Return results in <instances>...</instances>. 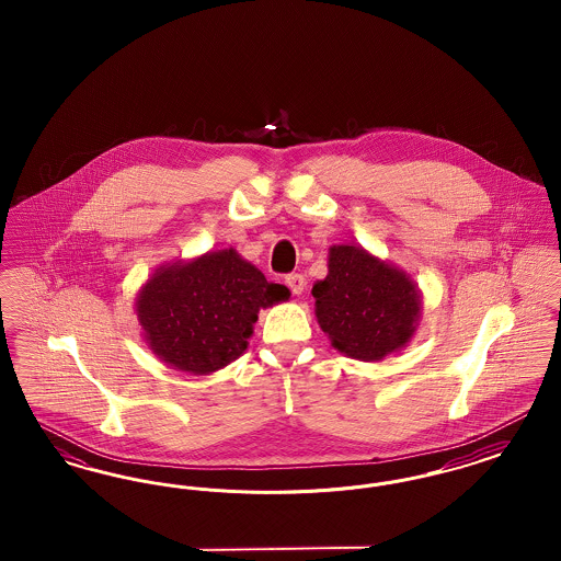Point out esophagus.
<instances>
[{"instance_id": "34e87169", "label": "esophagus", "mask_w": 561, "mask_h": 561, "mask_svg": "<svg viewBox=\"0 0 561 561\" xmlns=\"http://www.w3.org/2000/svg\"><path fill=\"white\" fill-rule=\"evenodd\" d=\"M286 284H288V288H290L296 296H300V294L307 290V279H305L300 273L288 275V277H286Z\"/></svg>"}]
</instances>
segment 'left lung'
<instances>
[{"instance_id":"1","label":"left lung","mask_w":561,"mask_h":561,"mask_svg":"<svg viewBox=\"0 0 561 561\" xmlns=\"http://www.w3.org/2000/svg\"><path fill=\"white\" fill-rule=\"evenodd\" d=\"M311 293L330 345L359 362H380L401 351L423 318L416 282L355 243L330 245L328 275Z\"/></svg>"}]
</instances>
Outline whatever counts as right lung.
Returning <instances> with one entry per match:
<instances>
[{
  "mask_svg": "<svg viewBox=\"0 0 561 561\" xmlns=\"http://www.w3.org/2000/svg\"><path fill=\"white\" fill-rule=\"evenodd\" d=\"M290 298L233 248L163 263L136 294L147 347L174 370L208 376L248 348L261 309Z\"/></svg>",
  "mask_w": 561,
  "mask_h": 561,
  "instance_id": "add662e5",
  "label": "right lung"
}]
</instances>
